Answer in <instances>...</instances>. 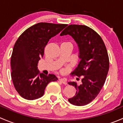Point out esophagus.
<instances>
[{"mask_svg":"<svg viewBox=\"0 0 123 123\" xmlns=\"http://www.w3.org/2000/svg\"><path fill=\"white\" fill-rule=\"evenodd\" d=\"M59 81H61V82L62 83H63L64 84V85H66L67 84V80H65V79H59Z\"/></svg>","mask_w":123,"mask_h":123,"instance_id":"1","label":"esophagus"}]
</instances>
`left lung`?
Here are the masks:
<instances>
[{
  "label": "left lung",
  "instance_id": "left-lung-1",
  "mask_svg": "<svg viewBox=\"0 0 123 123\" xmlns=\"http://www.w3.org/2000/svg\"><path fill=\"white\" fill-rule=\"evenodd\" d=\"M71 36L78 44L81 59L71 75L82 76V83L68 82L77 90L74 97L68 99L69 103L84 106L96 98L106 80L110 68V61L104 41L93 29L84 25H69L60 36Z\"/></svg>",
  "mask_w": 123,
  "mask_h": 123
}]
</instances>
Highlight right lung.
Here are the masks:
<instances>
[{
	"mask_svg": "<svg viewBox=\"0 0 123 123\" xmlns=\"http://www.w3.org/2000/svg\"><path fill=\"white\" fill-rule=\"evenodd\" d=\"M67 24L39 23L27 28L17 39L11 58V77L19 95L27 100L42 97L46 87L58 78L46 75L37 69L49 39L59 34Z\"/></svg>",
	"mask_w": 123,
	"mask_h": 123,
	"instance_id": "1",
	"label": "right lung"
}]
</instances>
